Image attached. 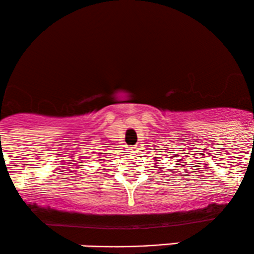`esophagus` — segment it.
Returning <instances> with one entry per match:
<instances>
[{
    "label": "esophagus",
    "instance_id": "esophagus-1",
    "mask_svg": "<svg viewBox=\"0 0 254 254\" xmlns=\"http://www.w3.org/2000/svg\"><path fill=\"white\" fill-rule=\"evenodd\" d=\"M127 150H129V154H135L137 149H136L135 147H131V148H129V149H127Z\"/></svg>",
    "mask_w": 254,
    "mask_h": 254
}]
</instances>
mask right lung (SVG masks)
Listing matches in <instances>:
<instances>
[{"instance_id": "obj_1", "label": "right lung", "mask_w": 254, "mask_h": 254, "mask_svg": "<svg viewBox=\"0 0 254 254\" xmlns=\"http://www.w3.org/2000/svg\"><path fill=\"white\" fill-rule=\"evenodd\" d=\"M99 160H101V159H99Z\"/></svg>"}]
</instances>
